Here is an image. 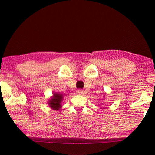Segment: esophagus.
<instances>
[{
  "mask_svg": "<svg viewBox=\"0 0 155 155\" xmlns=\"http://www.w3.org/2000/svg\"><path fill=\"white\" fill-rule=\"evenodd\" d=\"M77 93L78 94H80V95H84V94H85V91H84L83 90H78L77 91Z\"/></svg>",
  "mask_w": 155,
  "mask_h": 155,
  "instance_id": "34e87169",
  "label": "esophagus"
}]
</instances>
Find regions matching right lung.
Listing matches in <instances>:
<instances>
[{"label":"right lung","instance_id":"obj_1","mask_svg":"<svg viewBox=\"0 0 155 155\" xmlns=\"http://www.w3.org/2000/svg\"><path fill=\"white\" fill-rule=\"evenodd\" d=\"M63 101V95L61 94L54 93L52 98L49 100L48 104L50 107L54 110H59L61 107V103Z\"/></svg>","mask_w":155,"mask_h":155}]
</instances>
